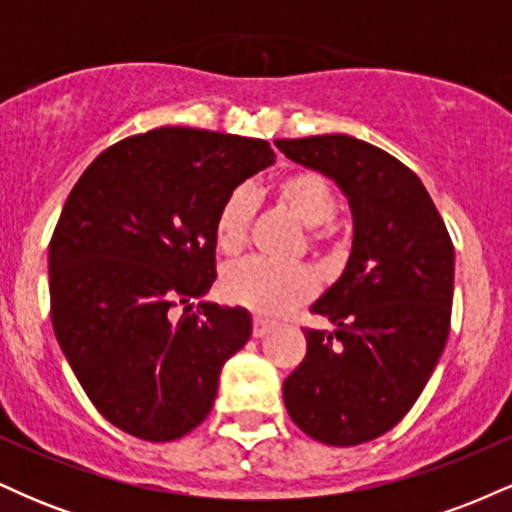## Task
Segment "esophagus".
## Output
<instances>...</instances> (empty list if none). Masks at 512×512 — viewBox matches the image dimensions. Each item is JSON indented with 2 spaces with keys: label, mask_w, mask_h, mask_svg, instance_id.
<instances>
[{
  "label": "esophagus",
  "mask_w": 512,
  "mask_h": 512,
  "mask_svg": "<svg viewBox=\"0 0 512 512\" xmlns=\"http://www.w3.org/2000/svg\"><path fill=\"white\" fill-rule=\"evenodd\" d=\"M269 330H272V322H267V320H262V317H255V322H252V337H264V334H267Z\"/></svg>",
  "instance_id": "esophagus-1"
}]
</instances>
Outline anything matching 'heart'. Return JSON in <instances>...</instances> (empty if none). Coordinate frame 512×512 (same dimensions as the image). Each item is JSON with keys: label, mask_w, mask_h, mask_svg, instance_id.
<instances>
[{"label": "heart", "mask_w": 512, "mask_h": 512, "mask_svg": "<svg viewBox=\"0 0 512 512\" xmlns=\"http://www.w3.org/2000/svg\"><path fill=\"white\" fill-rule=\"evenodd\" d=\"M276 199L303 228L327 226L337 214V195L332 185L313 170L286 175L274 190ZM255 214V197L248 190H236L223 202L216 216V248L223 255H236L248 240V228ZM320 233H313L310 243H320ZM223 296L243 305L252 313L276 317L293 305L308 301L315 291L313 274L303 267H276L262 260H243L226 269L221 279Z\"/></svg>", "instance_id": "b5f03b06"}]
</instances>
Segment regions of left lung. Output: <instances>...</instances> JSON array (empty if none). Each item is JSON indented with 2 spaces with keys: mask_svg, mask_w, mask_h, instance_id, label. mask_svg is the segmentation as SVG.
<instances>
[{
  "mask_svg": "<svg viewBox=\"0 0 512 512\" xmlns=\"http://www.w3.org/2000/svg\"><path fill=\"white\" fill-rule=\"evenodd\" d=\"M317 170L351 209V250L313 303L332 330H305L308 351L284 380L293 424L327 445H361L404 419L436 370L450 332L455 250L424 182L349 134L276 139Z\"/></svg>",
  "mask_w": 512,
  "mask_h": 512,
  "instance_id": "obj_1",
  "label": "left lung"
}]
</instances>
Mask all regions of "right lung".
<instances>
[{
    "instance_id": "add662e5",
    "label": "right lung",
    "mask_w": 512,
    "mask_h": 512,
    "mask_svg": "<svg viewBox=\"0 0 512 512\" xmlns=\"http://www.w3.org/2000/svg\"><path fill=\"white\" fill-rule=\"evenodd\" d=\"M272 163L262 139L161 127L110 146L69 192L48 252L52 327L93 407L129 436L197 428L248 344V310L204 296L219 209ZM195 297L198 313L175 321Z\"/></svg>"
}]
</instances>
